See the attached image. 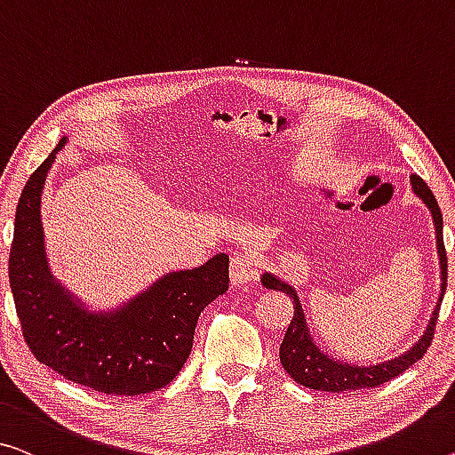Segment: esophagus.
Wrapping results in <instances>:
<instances>
[{"mask_svg": "<svg viewBox=\"0 0 455 455\" xmlns=\"http://www.w3.org/2000/svg\"><path fill=\"white\" fill-rule=\"evenodd\" d=\"M229 276L235 286H243L258 278V268L248 254H235L229 264Z\"/></svg>", "mask_w": 455, "mask_h": 455, "instance_id": "1", "label": "esophagus"}]
</instances>
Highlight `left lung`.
I'll return each instance as SVG.
<instances>
[{"mask_svg": "<svg viewBox=\"0 0 455 455\" xmlns=\"http://www.w3.org/2000/svg\"><path fill=\"white\" fill-rule=\"evenodd\" d=\"M411 185H413V191L417 197L429 207V212L433 215L435 235H437V254H439V264H442V297L437 300L435 311H433V317L429 321L427 330L423 333V338L419 339L409 352L398 355V358L382 362V364L358 366V364H347V362L335 360L333 355H327L321 352L309 335V327H307L305 313L300 309L295 289H292L291 284L283 283L281 278H276L275 275L267 272V275L262 276V284L270 291H283L292 299V309H295V313H292L289 330H286L284 339L281 344V364L286 370V374H289L295 382L313 390H325V393H346V390L374 388V387H380L384 382L393 380L395 376L403 374L404 370L413 366L415 362H419L425 354H427V347L431 346L433 335H435L439 307H442L445 286H447L443 218H442V209L437 205V199L433 197L427 183H425L421 177H417V174H411Z\"/></svg>", "mask_w": 455, "mask_h": 455, "instance_id": "8db88e82", "label": "left lung"}]
</instances>
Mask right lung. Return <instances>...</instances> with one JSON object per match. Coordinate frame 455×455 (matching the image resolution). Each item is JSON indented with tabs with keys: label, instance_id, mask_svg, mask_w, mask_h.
Here are the masks:
<instances>
[{
	"label": "right lung",
	"instance_id": "add662e5",
	"mask_svg": "<svg viewBox=\"0 0 455 455\" xmlns=\"http://www.w3.org/2000/svg\"><path fill=\"white\" fill-rule=\"evenodd\" d=\"M30 174L20 195L10 248V286L28 349L62 379L103 395L136 396L169 384L188 358L201 311L228 291L229 256L171 272L114 313H89L52 281L40 199L65 146Z\"/></svg>",
	"mask_w": 455,
	"mask_h": 455
}]
</instances>
